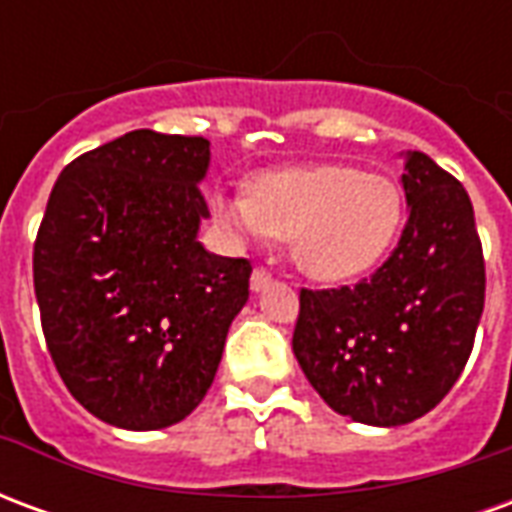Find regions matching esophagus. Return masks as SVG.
Here are the masks:
<instances>
[{"mask_svg": "<svg viewBox=\"0 0 512 512\" xmlns=\"http://www.w3.org/2000/svg\"><path fill=\"white\" fill-rule=\"evenodd\" d=\"M268 282H271V271H268V268H263V266H257L255 271H252V282H249V285H252V290H263L268 285Z\"/></svg>", "mask_w": 512, "mask_h": 512, "instance_id": "34e87169", "label": "esophagus"}]
</instances>
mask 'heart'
Segmentation results:
<instances>
[{
  "label": "heart",
  "instance_id": "1",
  "mask_svg": "<svg viewBox=\"0 0 512 512\" xmlns=\"http://www.w3.org/2000/svg\"><path fill=\"white\" fill-rule=\"evenodd\" d=\"M213 219L238 244L290 241L293 263L318 282L367 274L395 244L403 224L397 183L354 167H296L263 172L246 194L213 191Z\"/></svg>",
  "mask_w": 512,
  "mask_h": 512
}]
</instances>
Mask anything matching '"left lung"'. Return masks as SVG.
Here are the masks:
<instances>
[{"label":"left lung","instance_id":"left-lung-1","mask_svg":"<svg viewBox=\"0 0 512 512\" xmlns=\"http://www.w3.org/2000/svg\"><path fill=\"white\" fill-rule=\"evenodd\" d=\"M408 222L395 252L354 288L301 290L293 354L329 406L395 428L441 403L472 354L485 304L472 200L450 172L408 150Z\"/></svg>","mask_w":512,"mask_h":512}]
</instances>
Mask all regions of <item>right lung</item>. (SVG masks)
I'll return each instance as SVG.
<instances>
[{
    "label": "right lung",
    "mask_w": 512,
    "mask_h": 512,
    "mask_svg": "<svg viewBox=\"0 0 512 512\" xmlns=\"http://www.w3.org/2000/svg\"><path fill=\"white\" fill-rule=\"evenodd\" d=\"M208 164V139L139 128L51 189L32 255L40 323L68 392L115 428L189 417L249 299V260L197 241Z\"/></svg>",
    "instance_id": "add662e5"
}]
</instances>
